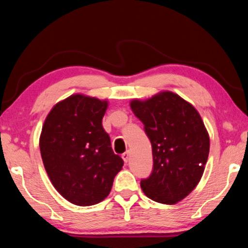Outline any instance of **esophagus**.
<instances>
[{"label": "esophagus", "instance_id": "1", "mask_svg": "<svg viewBox=\"0 0 248 248\" xmlns=\"http://www.w3.org/2000/svg\"><path fill=\"white\" fill-rule=\"evenodd\" d=\"M121 157H123L124 163H127L129 161V158H130V152H129V151H127V152H124L123 155H121Z\"/></svg>", "mask_w": 248, "mask_h": 248}]
</instances>
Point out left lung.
<instances>
[{
    "label": "left lung",
    "instance_id": "obj_1",
    "mask_svg": "<svg viewBox=\"0 0 248 248\" xmlns=\"http://www.w3.org/2000/svg\"><path fill=\"white\" fill-rule=\"evenodd\" d=\"M152 144L153 170L141 180L148 198L174 204L195 189L204 171L210 150L207 129L190 103L170 91L146 100L130 102Z\"/></svg>",
    "mask_w": 248,
    "mask_h": 248
}]
</instances>
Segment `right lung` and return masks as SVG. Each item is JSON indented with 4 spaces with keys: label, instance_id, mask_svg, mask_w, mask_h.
Listing matches in <instances>:
<instances>
[{
    "label": "right lung",
    "instance_id": "right-lung-1",
    "mask_svg": "<svg viewBox=\"0 0 248 248\" xmlns=\"http://www.w3.org/2000/svg\"><path fill=\"white\" fill-rule=\"evenodd\" d=\"M107 107L106 99L71 95L54 105L41 130V158L53 187L81 207L106 198L124 166L102 124Z\"/></svg>",
    "mask_w": 248,
    "mask_h": 248
}]
</instances>
